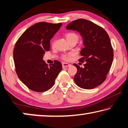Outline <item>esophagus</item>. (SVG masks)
I'll use <instances>...</instances> for the list:
<instances>
[{"instance_id":"esophagus-1","label":"esophagus","mask_w":128,"mask_h":128,"mask_svg":"<svg viewBox=\"0 0 128 128\" xmlns=\"http://www.w3.org/2000/svg\"><path fill=\"white\" fill-rule=\"evenodd\" d=\"M62 68H66V67H68L69 66H70V64L66 63V62H62Z\"/></svg>"}]
</instances>
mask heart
Segmentation results:
<instances>
[{"label":"heart","mask_w":128,"mask_h":128,"mask_svg":"<svg viewBox=\"0 0 128 128\" xmlns=\"http://www.w3.org/2000/svg\"><path fill=\"white\" fill-rule=\"evenodd\" d=\"M65 36L66 39V40H68V42L69 43L72 41H75V42H77V40H78L79 36L77 33H74V32H69V33H66ZM73 55L72 53H69L67 54H63L61 56V58L64 60L66 61H69L70 59V58Z\"/></svg>","instance_id":"heart-1"}]
</instances>
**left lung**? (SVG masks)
<instances>
[{"label": "left lung", "instance_id": "1", "mask_svg": "<svg viewBox=\"0 0 128 128\" xmlns=\"http://www.w3.org/2000/svg\"><path fill=\"white\" fill-rule=\"evenodd\" d=\"M66 28L78 32L85 46L80 53L82 58L78 60L84 62V66L73 64L77 69L74 77L76 84L84 89H92L101 85L107 78L114 58L113 48L107 33L100 26L82 18L73 21Z\"/></svg>", "mask_w": 128, "mask_h": 128}]
</instances>
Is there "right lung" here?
Returning a JSON list of instances; mask_svg holds the SVG:
<instances>
[{
  "label": "right lung",
  "mask_w": 128,
  "mask_h": 128,
  "mask_svg": "<svg viewBox=\"0 0 128 128\" xmlns=\"http://www.w3.org/2000/svg\"><path fill=\"white\" fill-rule=\"evenodd\" d=\"M62 23H36L24 32L15 44L14 60L17 75L29 89L44 92L52 87L62 69L61 62L54 60L48 66L43 60L50 51V40Z\"/></svg>",
  "instance_id": "right-lung-1"
}]
</instances>
